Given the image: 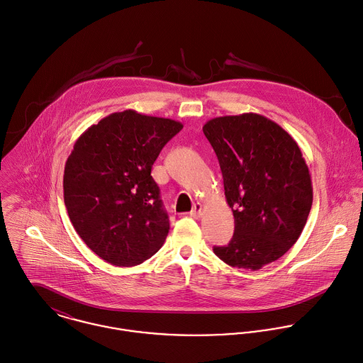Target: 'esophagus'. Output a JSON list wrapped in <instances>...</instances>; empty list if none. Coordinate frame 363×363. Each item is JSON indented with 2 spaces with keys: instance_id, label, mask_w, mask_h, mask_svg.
Here are the masks:
<instances>
[{
  "instance_id": "1",
  "label": "esophagus",
  "mask_w": 363,
  "mask_h": 363,
  "mask_svg": "<svg viewBox=\"0 0 363 363\" xmlns=\"http://www.w3.org/2000/svg\"><path fill=\"white\" fill-rule=\"evenodd\" d=\"M201 213H203V206L200 203H196L190 211V216L193 218H200L201 217Z\"/></svg>"
}]
</instances>
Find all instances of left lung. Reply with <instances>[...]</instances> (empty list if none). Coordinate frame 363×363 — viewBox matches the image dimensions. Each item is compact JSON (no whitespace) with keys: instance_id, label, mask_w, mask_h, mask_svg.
I'll return each instance as SVG.
<instances>
[{"instance_id":"obj_1","label":"left lung","mask_w":363,"mask_h":363,"mask_svg":"<svg viewBox=\"0 0 363 363\" xmlns=\"http://www.w3.org/2000/svg\"><path fill=\"white\" fill-rule=\"evenodd\" d=\"M203 132L220 162L235 231L214 253L233 267L259 270L301 235L313 204L311 174L297 142L253 113L217 117Z\"/></svg>"}]
</instances>
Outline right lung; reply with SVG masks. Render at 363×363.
Wrapping results in <instances>:
<instances>
[{
  "label": "right lung",
  "instance_id": "obj_1",
  "mask_svg": "<svg viewBox=\"0 0 363 363\" xmlns=\"http://www.w3.org/2000/svg\"><path fill=\"white\" fill-rule=\"evenodd\" d=\"M182 128L125 110L76 140L65 166V204L76 233L106 262L135 266L162 247L170 225L150 172Z\"/></svg>",
  "mask_w": 363,
  "mask_h": 363
}]
</instances>
